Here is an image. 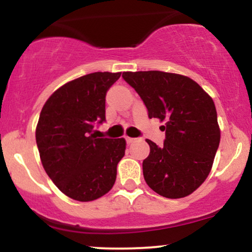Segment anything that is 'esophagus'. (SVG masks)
<instances>
[{
  "mask_svg": "<svg viewBox=\"0 0 252 252\" xmlns=\"http://www.w3.org/2000/svg\"><path fill=\"white\" fill-rule=\"evenodd\" d=\"M126 143L130 144V143H134L135 141H136V138H134V137H126Z\"/></svg>",
  "mask_w": 252,
  "mask_h": 252,
  "instance_id": "obj_1",
  "label": "esophagus"
}]
</instances>
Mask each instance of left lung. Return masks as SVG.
Here are the masks:
<instances>
[{"label": "left lung", "instance_id": "1", "mask_svg": "<svg viewBox=\"0 0 252 252\" xmlns=\"http://www.w3.org/2000/svg\"><path fill=\"white\" fill-rule=\"evenodd\" d=\"M148 110L166 131L163 146L146 140L143 176L158 194L169 199L189 195L206 180L220 142L216 105L201 86L181 74L161 71L123 72Z\"/></svg>", "mask_w": 252, "mask_h": 252}]
</instances>
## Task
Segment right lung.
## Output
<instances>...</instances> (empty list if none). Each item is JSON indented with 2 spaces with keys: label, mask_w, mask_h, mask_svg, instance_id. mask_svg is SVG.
Listing matches in <instances>:
<instances>
[{
  "label": "right lung",
  "mask_w": 252,
  "mask_h": 252,
  "mask_svg": "<svg viewBox=\"0 0 252 252\" xmlns=\"http://www.w3.org/2000/svg\"><path fill=\"white\" fill-rule=\"evenodd\" d=\"M121 72H94L66 83L40 112L35 138L43 168L63 194L92 201L116 181L126 152L124 138L97 137L105 122V96Z\"/></svg>",
  "instance_id": "add662e5"
}]
</instances>
